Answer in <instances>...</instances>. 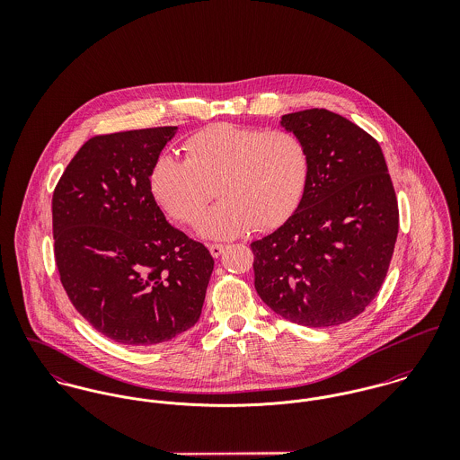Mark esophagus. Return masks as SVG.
<instances>
[{
	"label": "esophagus",
	"instance_id": "esophagus-1",
	"mask_svg": "<svg viewBox=\"0 0 460 460\" xmlns=\"http://www.w3.org/2000/svg\"><path fill=\"white\" fill-rule=\"evenodd\" d=\"M208 250H210V255H212L214 259H217V257H221V253L225 252V246H223V244H210Z\"/></svg>",
	"mask_w": 460,
	"mask_h": 460
}]
</instances>
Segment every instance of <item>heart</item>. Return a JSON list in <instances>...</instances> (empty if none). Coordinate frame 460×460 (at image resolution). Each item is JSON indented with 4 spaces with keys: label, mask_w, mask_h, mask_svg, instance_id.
Wrapping results in <instances>:
<instances>
[{
    "label": "heart",
    "mask_w": 460,
    "mask_h": 460,
    "mask_svg": "<svg viewBox=\"0 0 460 460\" xmlns=\"http://www.w3.org/2000/svg\"><path fill=\"white\" fill-rule=\"evenodd\" d=\"M182 150L184 161L155 159L150 191L173 219L195 225L216 188L221 201L199 223L208 239L281 225L297 208L310 177L308 145L285 129L214 124L190 136Z\"/></svg>",
    "instance_id": "1"
}]
</instances>
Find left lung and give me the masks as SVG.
<instances>
[{"label":"left lung","mask_w":460,"mask_h":460,"mask_svg":"<svg viewBox=\"0 0 460 460\" xmlns=\"http://www.w3.org/2000/svg\"><path fill=\"white\" fill-rule=\"evenodd\" d=\"M310 150V177L296 212L252 243L255 288L283 319L331 328L377 296L394 257L398 203L379 143L328 110L281 117Z\"/></svg>","instance_id":"8db88e82"}]
</instances>
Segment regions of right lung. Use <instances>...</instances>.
<instances>
[{
	"label": "right lung",
	"mask_w": 460,
	"mask_h": 460,
	"mask_svg": "<svg viewBox=\"0 0 460 460\" xmlns=\"http://www.w3.org/2000/svg\"><path fill=\"white\" fill-rule=\"evenodd\" d=\"M179 128L90 137L53 193L55 261L74 308L113 341H168L199 319L208 250L172 226L150 172Z\"/></svg>",
	"instance_id": "add662e5"
}]
</instances>
